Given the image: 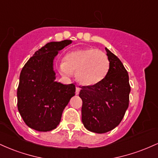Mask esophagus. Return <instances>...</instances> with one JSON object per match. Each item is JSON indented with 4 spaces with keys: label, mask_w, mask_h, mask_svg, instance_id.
Instances as JSON below:
<instances>
[{
    "label": "esophagus",
    "mask_w": 158,
    "mask_h": 158,
    "mask_svg": "<svg viewBox=\"0 0 158 158\" xmlns=\"http://www.w3.org/2000/svg\"><path fill=\"white\" fill-rule=\"evenodd\" d=\"M79 91H80V88H79V87H77V88H76V94L78 95V94H79Z\"/></svg>",
    "instance_id": "34e87169"
}]
</instances>
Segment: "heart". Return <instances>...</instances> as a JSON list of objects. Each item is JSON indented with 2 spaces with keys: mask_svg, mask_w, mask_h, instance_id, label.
<instances>
[{
  "mask_svg": "<svg viewBox=\"0 0 158 158\" xmlns=\"http://www.w3.org/2000/svg\"><path fill=\"white\" fill-rule=\"evenodd\" d=\"M110 68L108 56L95 48H86L70 52L59 64L60 73L70 78L76 73L81 84L91 86L105 79Z\"/></svg>",
  "mask_w": 158,
  "mask_h": 158,
  "instance_id": "heart-1",
  "label": "heart"
}]
</instances>
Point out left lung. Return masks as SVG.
I'll use <instances>...</instances> for the list:
<instances>
[{
  "label": "left lung",
  "instance_id": "obj_1",
  "mask_svg": "<svg viewBox=\"0 0 158 158\" xmlns=\"http://www.w3.org/2000/svg\"><path fill=\"white\" fill-rule=\"evenodd\" d=\"M110 68L102 81L91 86L81 87V121L88 131L103 134L120 123L129 104L131 87L123 63L106 48Z\"/></svg>",
  "mask_w": 158,
  "mask_h": 158
}]
</instances>
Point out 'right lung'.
I'll use <instances>...</instances> for the list:
<instances>
[{
	"label": "right lung",
	"instance_id": "1",
	"mask_svg": "<svg viewBox=\"0 0 158 158\" xmlns=\"http://www.w3.org/2000/svg\"><path fill=\"white\" fill-rule=\"evenodd\" d=\"M71 40L48 43L34 53L20 74L18 109L27 126L39 131L55 129L64 108L75 95L73 84L55 81L54 58Z\"/></svg>",
	"mask_w": 158,
	"mask_h": 158
}]
</instances>
